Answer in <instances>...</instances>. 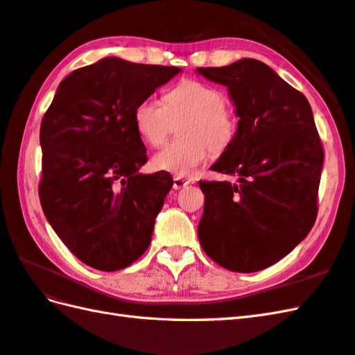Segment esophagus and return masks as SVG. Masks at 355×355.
I'll return each mask as SVG.
<instances>
[{
    "label": "esophagus",
    "mask_w": 355,
    "mask_h": 355,
    "mask_svg": "<svg viewBox=\"0 0 355 355\" xmlns=\"http://www.w3.org/2000/svg\"><path fill=\"white\" fill-rule=\"evenodd\" d=\"M188 184H189V180H188V179H184V178H180V176H175V179H173V188H175V189L184 188V187H187Z\"/></svg>",
    "instance_id": "34e87169"
}]
</instances>
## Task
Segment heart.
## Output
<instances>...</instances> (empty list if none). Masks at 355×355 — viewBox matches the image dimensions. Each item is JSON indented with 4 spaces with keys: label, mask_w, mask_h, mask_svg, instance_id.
I'll return each mask as SVG.
<instances>
[{
    "label": "heart",
    "mask_w": 355,
    "mask_h": 355,
    "mask_svg": "<svg viewBox=\"0 0 355 355\" xmlns=\"http://www.w3.org/2000/svg\"><path fill=\"white\" fill-rule=\"evenodd\" d=\"M224 102V94L214 85L185 81L166 94V102L150 96L138 103L134 112L137 132L150 146L166 140L173 122L187 119L180 128L184 140L164 144L152 158L155 168L188 176L211 150H226L235 140L236 119Z\"/></svg>",
    "instance_id": "heart-1"
}]
</instances>
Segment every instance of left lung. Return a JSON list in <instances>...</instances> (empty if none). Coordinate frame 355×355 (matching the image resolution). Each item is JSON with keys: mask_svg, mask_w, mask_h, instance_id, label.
<instances>
[{"mask_svg": "<svg viewBox=\"0 0 355 355\" xmlns=\"http://www.w3.org/2000/svg\"><path fill=\"white\" fill-rule=\"evenodd\" d=\"M196 72L226 85L239 117L235 140L211 167L236 180L198 182V241L226 270L261 271L291 253L316 220L324 150L312 108L254 58Z\"/></svg>", "mask_w": 355, "mask_h": 355, "instance_id": "1", "label": "left lung"}]
</instances>
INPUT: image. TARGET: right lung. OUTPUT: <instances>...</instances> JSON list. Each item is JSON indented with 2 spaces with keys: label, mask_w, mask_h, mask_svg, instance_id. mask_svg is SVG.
I'll list each match as a JSON object with an SVG mask.
<instances>
[{
  "label": "right lung",
  "mask_w": 355,
  "mask_h": 355,
  "mask_svg": "<svg viewBox=\"0 0 355 355\" xmlns=\"http://www.w3.org/2000/svg\"><path fill=\"white\" fill-rule=\"evenodd\" d=\"M179 72L105 57L66 76L42 119L43 214L94 270H122L150 244L173 178L138 173L148 157L134 112Z\"/></svg>",
  "instance_id": "right-lung-1"
}]
</instances>
